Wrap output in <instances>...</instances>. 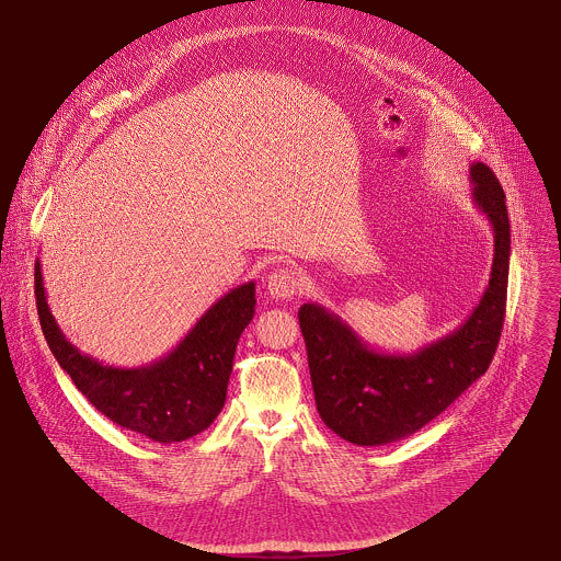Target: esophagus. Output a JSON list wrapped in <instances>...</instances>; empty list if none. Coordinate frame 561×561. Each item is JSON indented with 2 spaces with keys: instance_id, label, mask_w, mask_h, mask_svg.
<instances>
[{
  "instance_id": "1",
  "label": "esophagus",
  "mask_w": 561,
  "mask_h": 561,
  "mask_svg": "<svg viewBox=\"0 0 561 561\" xmlns=\"http://www.w3.org/2000/svg\"><path fill=\"white\" fill-rule=\"evenodd\" d=\"M299 286H301L299 275L288 266L275 268L266 279V290L273 299H293L299 293Z\"/></svg>"
}]
</instances>
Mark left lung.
I'll return each instance as SVG.
<instances>
[{
  "mask_svg": "<svg viewBox=\"0 0 561 561\" xmlns=\"http://www.w3.org/2000/svg\"><path fill=\"white\" fill-rule=\"evenodd\" d=\"M470 184L495 232V255L482 299L450 335L390 355L366 346L324 306L304 304L297 312L319 417L351 444L381 446L417 433L493 362L506 312L511 224L502 184L486 164H470Z\"/></svg>",
  "mask_w": 561,
  "mask_h": 561,
  "instance_id": "left-lung-1",
  "label": "left lung"
}]
</instances>
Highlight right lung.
Segmentation results:
<instances>
[{
    "label": "right lung",
    "mask_w": 561,
    "mask_h": 561,
    "mask_svg": "<svg viewBox=\"0 0 561 561\" xmlns=\"http://www.w3.org/2000/svg\"><path fill=\"white\" fill-rule=\"evenodd\" d=\"M37 314L57 364L89 402L122 428L173 444L206 431L221 413L239 335L255 314V282L217 299L164 357L139 368H115L75 348L59 331L35 262Z\"/></svg>",
    "instance_id": "right-lung-1"
}]
</instances>
